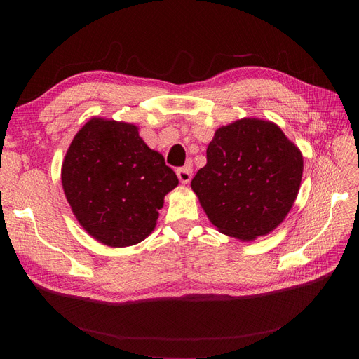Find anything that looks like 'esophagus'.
Segmentation results:
<instances>
[{"label": "esophagus", "instance_id": "1", "mask_svg": "<svg viewBox=\"0 0 359 359\" xmlns=\"http://www.w3.org/2000/svg\"><path fill=\"white\" fill-rule=\"evenodd\" d=\"M177 175L180 178V181L182 184H189L191 181V177H193V169L191 166H184V168H180L177 170Z\"/></svg>", "mask_w": 359, "mask_h": 359}]
</instances>
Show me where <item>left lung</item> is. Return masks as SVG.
<instances>
[{
	"mask_svg": "<svg viewBox=\"0 0 359 359\" xmlns=\"http://www.w3.org/2000/svg\"><path fill=\"white\" fill-rule=\"evenodd\" d=\"M302 169L301 151L277 124L243 118L215 130L191 189L222 233L253 241L286 219Z\"/></svg>",
	"mask_w": 359,
	"mask_h": 359,
	"instance_id": "obj_1",
	"label": "left lung"
}]
</instances>
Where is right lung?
Returning <instances> with one entry per match:
<instances>
[{
  "label": "right lung",
  "instance_id": "1",
  "mask_svg": "<svg viewBox=\"0 0 359 359\" xmlns=\"http://www.w3.org/2000/svg\"><path fill=\"white\" fill-rule=\"evenodd\" d=\"M61 182L76 219L94 240L128 247L154 231L178 178L135 124L91 118L72 140Z\"/></svg>",
  "mask_w": 359,
  "mask_h": 359
}]
</instances>
